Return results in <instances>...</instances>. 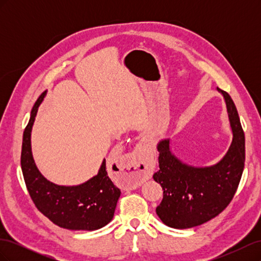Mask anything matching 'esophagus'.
I'll use <instances>...</instances> for the list:
<instances>
[{
	"instance_id": "obj_1",
	"label": "esophagus",
	"mask_w": 261,
	"mask_h": 261,
	"mask_svg": "<svg viewBox=\"0 0 261 261\" xmlns=\"http://www.w3.org/2000/svg\"><path fill=\"white\" fill-rule=\"evenodd\" d=\"M146 145L141 143L137 146L135 152L133 154V159L135 160V164L130 165L126 171H121L123 174L124 183L123 186L126 189H133L137 187L144 178H148L151 173V161H150V155L147 150L145 149Z\"/></svg>"
}]
</instances>
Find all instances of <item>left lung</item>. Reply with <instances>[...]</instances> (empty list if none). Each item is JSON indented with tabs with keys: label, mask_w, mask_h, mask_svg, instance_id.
<instances>
[{
	"label": "left lung",
	"mask_w": 261,
	"mask_h": 261,
	"mask_svg": "<svg viewBox=\"0 0 261 261\" xmlns=\"http://www.w3.org/2000/svg\"><path fill=\"white\" fill-rule=\"evenodd\" d=\"M220 91L226 102L233 140L218 164L189 167L171 153L169 139L158 145L159 171L153 179L161 185L163 198L155 212L170 227L189 228L208 222L230 204L238 191L245 164V135L230 94Z\"/></svg>",
	"instance_id": "8db88e82"
}]
</instances>
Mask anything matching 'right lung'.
<instances>
[{
  "label": "right lung",
  "instance_id": "add662e5",
  "mask_svg": "<svg viewBox=\"0 0 261 261\" xmlns=\"http://www.w3.org/2000/svg\"><path fill=\"white\" fill-rule=\"evenodd\" d=\"M44 96L45 91L36 101L23 130L20 164L28 193L37 209L55 225L74 231L98 230L112 220L121 191L108 175L106 159L98 175L78 186H59L41 175L31 153L30 134Z\"/></svg>",
  "mask_w": 261,
  "mask_h": 261
}]
</instances>
